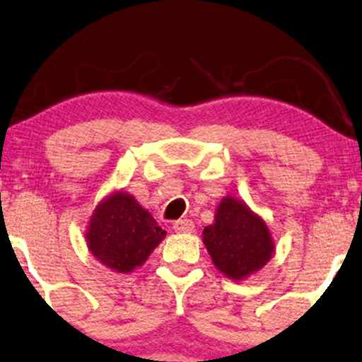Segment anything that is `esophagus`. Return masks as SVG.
I'll list each match as a JSON object with an SVG mask.
<instances>
[{"label":"esophagus","instance_id":"1","mask_svg":"<svg viewBox=\"0 0 362 362\" xmlns=\"http://www.w3.org/2000/svg\"><path fill=\"white\" fill-rule=\"evenodd\" d=\"M194 228H195L194 221L189 218H180V220L173 221V230H175L177 233H192Z\"/></svg>","mask_w":362,"mask_h":362}]
</instances>
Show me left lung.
I'll use <instances>...</instances> for the list:
<instances>
[{
  "mask_svg": "<svg viewBox=\"0 0 362 362\" xmlns=\"http://www.w3.org/2000/svg\"><path fill=\"white\" fill-rule=\"evenodd\" d=\"M204 243L215 267L231 279L258 272L274 248L267 223L231 197L220 202L215 221L205 226Z\"/></svg>",
  "mask_w": 362,
  "mask_h": 362,
  "instance_id": "obj_1",
  "label": "left lung"
}]
</instances>
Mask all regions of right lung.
Returning a JSON list of instances; mask_svg holds the SVG:
<instances>
[{
    "label": "right lung",
    "instance_id": "add662e5",
    "mask_svg": "<svg viewBox=\"0 0 362 362\" xmlns=\"http://www.w3.org/2000/svg\"><path fill=\"white\" fill-rule=\"evenodd\" d=\"M90 253L117 273H129L146 262L165 231L134 197L115 192L93 214L88 226Z\"/></svg>",
    "mask_w": 362,
    "mask_h": 362
}]
</instances>
